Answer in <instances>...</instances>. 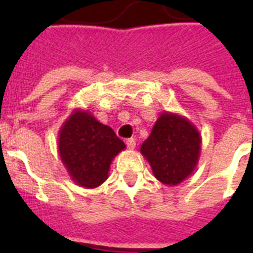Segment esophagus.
Returning a JSON list of instances; mask_svg holds the SVG:
<instances>
[{"label": "esophagus", "instance_id": "esophagus-1", "mask_svg": "<svg viewBox=\"0 0 253 253\" xmlns=\"http://www.w3.org/2000/svg\"><path fill=\"white\" fill-rule=\"evenodd\" d=\"M126 144H127V147L130 148V150H134L135 146H136V140H135L134 138L127 139V140H126Z\"/></svg>", "mask_w": 253, "mask_h": 253}]
</instances>
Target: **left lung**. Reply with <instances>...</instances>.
<instances>
[{"mask_svg": "<svg viewBox=\"0 0 253 253\" xmlns=\"http://www.w3.org/2000/svg\"><path fill=\"white\" fill-rule=\"evenodd\" d=\"M201 144L200 131L188 118L163 111L140 146V152L150 163L156 180L176 186L196 170Z\"/></svg>", "mask_w": 253, "mask_h": 253, "instance_id": "8db88e82", "label": "left lung"}]
</instances>
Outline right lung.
<instances>
[{
	"instance_id": "right-lung-1",
	"label": "right lung",
	"mask_w": 253,
	"mask_h": 253,
	"mask_svg": "<svg viewBox=\"0 0 253 253\" xmlns=\"http://www.w3.org/2000/svg\"><path fill=\"white\" fill-rule=\"evenodd\" d=\"M59 155L68 174L81 188L94 189L109 177L114 158L126 146L113 128L83 109H75L59 130Z\"/></svg>"
}]
</instances>
